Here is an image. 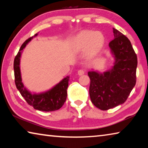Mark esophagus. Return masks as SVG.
<instances>
[{"instance_id":"34e87169","label":"esophagus","mask_w":148,"mask_h":148,"mask_svg":"<svg viewBox=\"0 0 148 148\" xmlns=\"http://www.w3.org/2000/svg\"><path fill=\"white\" fill-rule=\"evenodd\" d=\"M85 72H86V70L84 69H79L78 71H77V74L79 76H82V75H84L85 74Z\"/></svg>"}]
</instances>
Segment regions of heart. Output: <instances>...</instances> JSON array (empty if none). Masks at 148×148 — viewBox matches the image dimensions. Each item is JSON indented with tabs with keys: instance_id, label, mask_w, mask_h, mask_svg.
<instances>
[{
	"instance_id": "1",
	"label": "heart",
	"mask_w": 148,
	"mask_h": 148,
	"mask_svg": "<svg viewBox=\"0 0 148 148\" xmlns=\"http://www.w3.org/2000/svg\"><path fill=\"white\" fill-rule=\"evenodd\" d=\"M104 42L103 34L99 32L85 31L75 37L72 49L75 52H81L87 49L89 54H95L101 49Z\"/></svg>"
}]
</instances>
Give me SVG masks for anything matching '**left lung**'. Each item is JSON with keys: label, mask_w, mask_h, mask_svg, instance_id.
<instances>
[{"label": "left lung", "mask_w": 148, "mask_h": 148, "mask_svg": "<svg viewBox=\"0 0 148 148\" xmlns=\"http://www.w3.org/2000/svg\"><path fill=\"white\" fill-rule=\"evenodd\" d=\"M109 46L116 61L110 71L99 74L88 72L91 80L89 95L92 103L107 110L127 101L136 82L137 56L129 40L116 29Z\"/></svg>", "instance_id": "left-lung-1"}]
</instances>
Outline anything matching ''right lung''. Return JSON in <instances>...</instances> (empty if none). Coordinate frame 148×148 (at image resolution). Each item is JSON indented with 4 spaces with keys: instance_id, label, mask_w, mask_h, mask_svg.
Instances as JSON below:
<instances>
[{
    "instance_id": "1",
    "label": "right lung",
    "mask_w": 148,
    "mask_h": 148,
    "mask_svg": "<svg viewBox=\"0 0 148 148\" xmlns=\"http://www.w3.org/2000/svg\"><path fill=\"white\" fill-rule=\"evenodd\" d=\"M36 35L37 34H35L34 36ZM32 38V37H31L25 40L20 47L19 51L16 56L15 57L14 61L15 84L21 96L25 99L28 104L33 107L34 109L44 112L56 111L61 108L66 101L67 97L66 89L68 88L70 77L66 76L53 88L44 93L32 95L25 88L23 83L21 82V73H20V56H21V50L23 49L27 44L31 41Z\"/></svg>"
}]
</instances>
